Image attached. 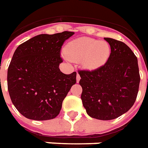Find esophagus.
Here are the masks:
<instances>
[{
	"label": "esophagus",
	"instance_id": "obj_1",
	"mask_svg": "<svg viewBox=\"0 0 148 148\" xmlns=\"http://www.w3.org/2000/svg\"><path fill=\"white\" fill-rule=\"evenodd\" d=\"M80 79H81V77H80V75L79 73H77V75H76V81H77V82H79L80 80Z\"/></svg>",
	"mask_w": 148,
	"mask_h": 148
}]
</instances>
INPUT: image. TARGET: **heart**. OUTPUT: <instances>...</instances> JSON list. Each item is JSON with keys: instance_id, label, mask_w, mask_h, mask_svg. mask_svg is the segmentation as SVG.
<instances>
[{"instance_id": "b5f03b06", "label": "heart", "mask_w": 148, "mask_h": 148, "mask_svg": "<svg viewBox=\"0 0 148 148\" xmlns=\"http://www.w3.org/2000/svg\"><path fill=\"white\" fill-rule=\"evenodd\" d=\"M66 53L70 60L80 61L85 59L86 67L94 69L103 65L110 56V46L105 41L82 37L71 41L66 47Z\"/></svg>"}]
</instances>
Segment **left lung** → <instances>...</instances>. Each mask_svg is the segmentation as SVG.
Returning <instances> with one entry per match:
<instances>
[{
    "label": "left lung",
    "mask_w": 148,
    "mask_h": 148,
    "mask_svg": "<svg viewBox=\"0 0 148 148\" xmlns=\"http://www.w3.org/2000/svg\"><path fill=\"white\" fill-rule=\"evenodd\" d=\"M111 47L107 62L94 70H79L81 99L93 119L112 120L127 112L135 102L140 74L138 59L121 41L105 38Z\"/></svg>",
    "instance_id": "1"
}]
</instances>
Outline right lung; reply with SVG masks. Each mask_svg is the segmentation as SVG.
I'll return each mask as SVG.
<instances>
[{
    "label": "right lung",
    "instance_id": "obj_1",
    "mask_svg": "<svg viewBox=\"0 0 148 148\" xmlns=\"http://www.w3.org/2000/svg\"><path fill=\"white\" fill-rule=\"evenodd\" d=\"M74 34H40L14 52L8 70V88L17 111L32 120L45 121L60 114L62 101L76 82V73H62L59 66L64 42Z\"/></svg>",
    "mask_w": 148,
    "mask_h": 148
}]
</instances>
